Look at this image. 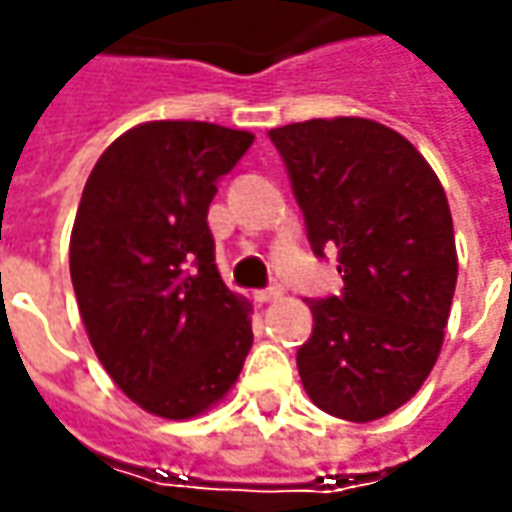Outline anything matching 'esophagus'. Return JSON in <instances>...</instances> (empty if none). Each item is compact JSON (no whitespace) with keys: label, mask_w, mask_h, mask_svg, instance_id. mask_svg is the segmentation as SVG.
<instances>
[{"label":"esophagus","mask_w":512,"mask_h":512,"mask_svg":"<svg viewBox=\"0 0 512 512\" xmlns=\"http://www.w3.org/2000/svg\"><path fill=\"white\" fill-rule=\"evenodd\" d=\"M256 299L259 302H276V299H282V287H262V290H256Z\"/></svg>","instance_id":"1"}]
</instances>
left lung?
<instances>
[{"label": "left lung", "instance_id": "1", "mask_svg": "<svg viewBox=\"0 0 512 512\" xmlns=\"http://www.w3.org/2000/svg\"><path fill=\"white\" fill-rule=\"evenodd\" d=\"M319 259L339 256L342 293L307 299L296 353L307 396L373 422L402 407L442 350L456 290L453 219L436 173L402 133L370 119L293 122L267 133Z\"/></svg>", "mask_w": 512, "mask_h": 512}]
</instances>
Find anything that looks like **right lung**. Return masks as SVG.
Instances as JSON below:
<instances>
[{
  "instance_id": "obj_1",
  "label": "right lung",
  "mask_w": 512,
  "mask_h": 512,
  "mask_svg": "<svg viewBox=\"0 0 512 512\" xmlns=\"http://www.w3.org/2000/svg\"><path fill=\"white\" fill-rule=\"evenodd\" d=\"M253 145L247 130L148 122L110 145L82 190L70 279L110 379L148 413L190 419L233 387L250 305L216 267L207 207Z\"/></svg>"
}]
</instances>
